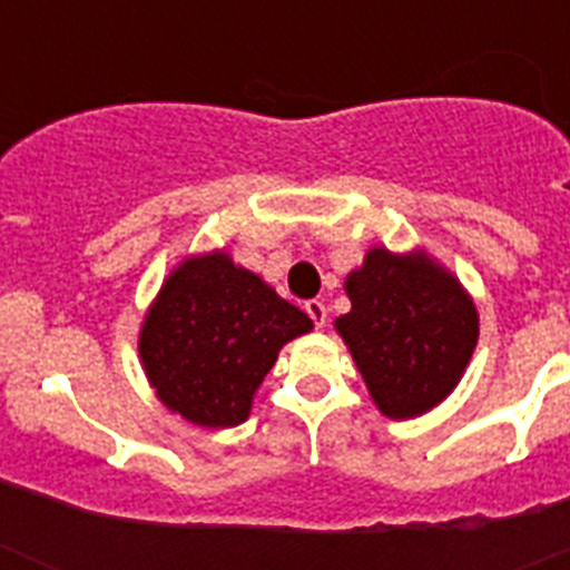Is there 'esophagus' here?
Instances as JSON below:
<instances>
[{
	"instance_id": "34e87169",
	"label": "esophagus",
	"mask_w": 570,
	"mask_h": 570,
	"mask_svg": "<svg viewBox=\"0 0 570 570\" xmlns=\"http://www.w3.org/2000/svg\"><path fill=\"white\" fill-rule=\"evenodd\" d=\"M305 311H308V316L314 320L316 328H322V325H325V320H328V308H325V302H320V299L305 302Z\"/></svg>"
}]
</instances>
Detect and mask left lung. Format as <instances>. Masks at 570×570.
Returning <instances> with one entry per match:
<instances>
[{
    "instance_id": "obj_1",
    "label": "left lung",
    "mask_w": 570,
    "mask_h": 570,
    "mask_svg": "<svg viewBox=\"0 0 570 570\" xmlns=\"http://www.w3.org/2000/svg\"><path fill=\"white\" fill-rule=\"evenodd\" d=\"M351 311L334 322L387 420L434 411L460 385L480 340L471 294L428 250L376 245L345 276Z\"/></svg>"
}]
</instances>
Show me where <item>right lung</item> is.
<instances>
[{
  "instance_id": "1",
  "label": "right lung",
  "mask_w": 570,
  "mask_h": 570,
  "mask_svg": "<svg viewBox=\"0 0 570 570\" xmlns=\"http://www.w3.org/2000/svg\"><path fill=\"white\" fill-rule=\"evenodd\" d=\"M314 322L225 248L190 254L145 311L139 360L156 400L190 425L234 428L282 345Z\"/></svg>"
}]
</instances>
